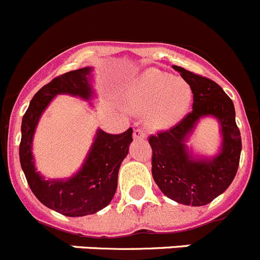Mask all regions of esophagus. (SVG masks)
<instances>
[{
    "label": "esophagus",
    "instance_id": "1",
    "mask_svg": "<svg viewBox=\"0 0 260 260\" xmlns=\"http://www.w3.org/2000/svg\"><path fill=\"white\" fill-rule=\"evenodd\" d=\"M133 137H134V139H146V133H144V130H142V128H135L134 130V134H133Z\"/></svg>",
    "mask_w": 260,
    "mask_h": 260
}]
</instances>
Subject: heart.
<instances>
[{
  "mask_svg": "<svg viewBox=\"0 0 260 260\" xmlns=\"http://www.w3.org/2000/svg\"><path fill=\"white\" fill-rule=\"evenodd\" d=\"M125 103L138 113L148 112L147 121L154 128H168L179 122L192 102V90L182 80L158 70H148L125 90Z\"/></svg>",
  "mask_w": 260,
  "mask_h": 260,
  "instance_id": "b5f03b06",
  "label": "heart"
}]
</instances>
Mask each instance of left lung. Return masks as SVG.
<instances>
[{
	"instance_id": "obj_1",
	"label": "left lung",
	"mask_w": 260,
	"mask_h": 260,
	"mask_svg": "<svg viewBox=\"0 0 260 260\" xmlns=\"http://www.w3.org/2000/svg\"><path fill=\"white\" fill-rule=\"evenodd\" d=\"M193 94L192 112L171 126L151 135L152 177L165 196L183 205L202 206L223 193L235 179L241 154V135L235 106L218 83L173 66ZM204 115H214L222 126V151L211 160L193 159L185 147L187 135Z\"/></svg>"
}]
</instances>
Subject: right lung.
Wrapping results in <instances>:
<instances>
[{
	"instance_id": "1",
	"label": "right lung",
	"mask_w": 260,
	"mask_h": 260,
	"mask_svg": "<svg viewBox=\"0 0 260 260\" xmlns=\"http://www.w3.org/2000/svg\"><path fill=\"white\" fill-rule=\"evenodd\" d=\"M91 68H81L58 76L35 94L21 121L19 146L20 165L29 188L45 206L67 216H83L102 210L112 201L117 189L121 162L133 140V128L121 134L98 130L94 144L82 169L68 180H45L35 169L32 139L38 120L51 99L58 94H71L90 99Z\"/></svg>"
}]
</instances>
